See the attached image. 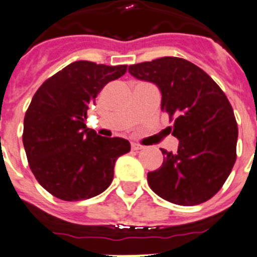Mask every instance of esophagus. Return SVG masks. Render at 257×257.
Masks as SVG:
<instances>
[{
    "label": "esophagus",
    "instance_id": "obj_1",
    "mask_svg": "<svg viewBox=\"0 0 257 257\" xmlns=\"http://www.w3.org/2000/svg\"><path fill=\"white\" fill-rule=\"evenodd\" d=\"M132 149L133 151H139V149H143V146H141L138 143H132Z\"/></svg>",
    "mask_w": 257,
    "mask_h": 257
}]
</instances>
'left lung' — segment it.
Segmentation results:
<instances>
[{"mask_svg":"<svg viewBox=\"0 0 257 257\" xmlns=\"http://www.w3.org/2000/svg\"><path fill=\"white\" fill-rule=\"evenodd\" d=\"M131 75L158 86L178 151L161 149L159 169L148 173L154 193L168 202L195 206L223 186L236 161L237 123L220 86L195 64L164 56L129 66Z\"/></svg>","mask_w":257,"mask_h":257,"instance_id":"left-lung-1","label":"left lung"}]
</instances>
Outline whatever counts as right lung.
<instances>
[{"label":"right lung","instance_id":"1","mask_svg":"<svg viewBox=\"0 0 257 257\" xmlns=\"http://www.w3.org/2000/svg\"><path fill=\"white\" fill-rule=\"evenodd\" d=\"M126 65L71 62L35 93L24 120L25 152L37 182L64 201L88 200L110 186L126 139L106 138L86 128L89 105L99 91L123 76Z\"/></svg>","mask_w":257,"mask_h":257}]
</instances>
